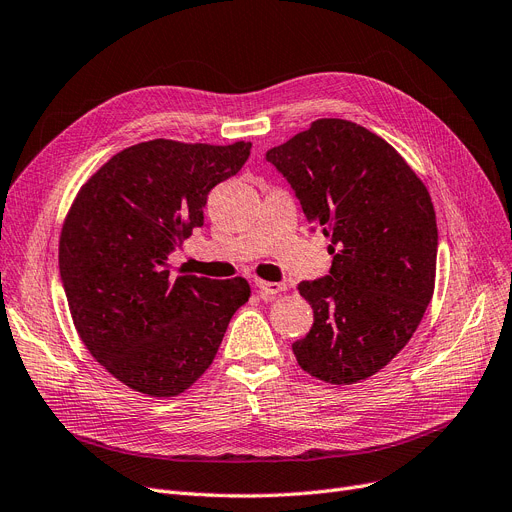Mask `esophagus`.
Wrapping results in <instances>:
<instances>
[{
  "instance_id": "1",
  "label": "esophagus",
  "mask_w": 512,
  "mask_h": 512,
  "mask_svg": "<svg viewBox=\"0 0 512 512\" xmlns=\"http://www.w3.org/2000/svg\"><path fill=\"white\" fill-rule=\"evenodd\" d=\"M256 287H258V291L262 296H277V294H281V291H285L287 289V285L285 283H273V281H256Z\"/></svg>"
}]
</instances>
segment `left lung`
Instances as JSON below:
<instances>
[{
	"mask_svg": "<svg viewBox=\"0 0 512 512\" xmlns=\"http://www.w3.org/2000/svg\"><path fill=\"white\" fill-rule=\"evenodd\" d=\"M266 160L333 254L327 277L298 285L314 323L291 350L316 379L358 383L408 344L431 302L437 225L429 191L392 145L344 118L314 120Z\"/></svg>",
	"mask_w": 512,
	"mask_h": 512,
	"instance_id": "obj_1",
	"label": "left lung"
}]
</instances>
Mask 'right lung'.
<instances>
[{"label":"right lung","instance_id":"add662e5","mask_svg":"<svg viewBox=\"0 0 512 512\" xmlns=\"http://www.w3.org/2000/svg\"><path fill=\"white\" fill-rule=\"evenodd\" d=\"M252 143L143 141L81 187L60 235V277L79 337L120 383L183 394L210 367L246 279L173 277L168 254L204 225L214 185L239 173Z\"/></svg>","mask_w":512,"mask_h":512}]
</instances>
